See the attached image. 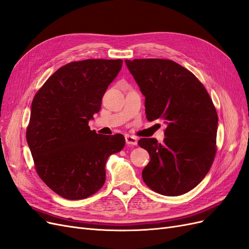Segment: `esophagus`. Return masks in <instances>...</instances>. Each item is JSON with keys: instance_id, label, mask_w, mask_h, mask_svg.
Returning <instances> with one entry per match:
<instances>
[{"instance_id": "34e87169", "label": "esophagus", "mask_w": 249, "mask_h": 249, "mask_svg": "<svg viewBox=\"0 0 249 249\" xmlns=\"http://www.w3.org/2000/svg\"><path fill=\"white\" fill-rule=\"evenodd\" d=\"M125 142L127 145H136L137 144V138L135 136H132V135H125Z\"/></svg>"}]
</instances>
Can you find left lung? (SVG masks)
I'll list each match as a JSON object with an SVG mask.
<instances>
[{
  "instance_id": "1",
  "label": "left lung",
  "mask_w": 249,
  "mask_h": 249,
  "mask_svg": "<svg viewBox=\"0 0 249 249\" xmlns=\"http://www.w3.org/2000/svg\"><path fill=\"white\" fill-rule=\"evenodd\" d=\"M145 97L149 122L166 124L164 142L141 138L150 161L142 178L150 189L178 196L196 187L216 154L218 116L203 85L185 67L167 59L124 60Z\"/></svg>"
}]
</instances>
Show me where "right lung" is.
<instances>
[{
	"label": "right lung",
	"mask_w": 249,
	"mask_h": 249,
	"mask_svg": "<svg viewBox=\"0 0 249 249\" xmlns=\"http://www.w3.org/2000/svg\"><path fill=\"white\" fill-rule=\"evenodd\" d=\"M123 60L87 59L60 67L34 96L27 142L35 169L60 196L86 198L103 187L108 157L124 146L122 134H96L88 126Z\"/></svg>",
	"instance_id": "1"
}]
</instances>
